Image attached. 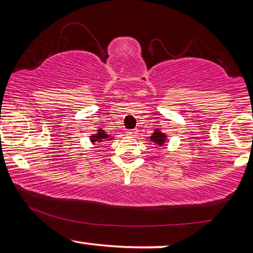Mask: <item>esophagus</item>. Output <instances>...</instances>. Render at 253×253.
Wrapping results in <instances>:
<instances>
[{
  "label": "esophagus",
  "mask_w": 253,
  "mask_h": 253,
  "mask_svg": "<svg viewBox=\"0 0 253 253\" xmlns=\"http://www.w3.org/2000/svg\"><path fill=\"white\" fill-rule=\"evenodd\" d=\"M136 134H138V130H136V129L127 130V135H128V136H136Z\"/></svg>",
  "instance_id": "obj_1"
}]
</instances>
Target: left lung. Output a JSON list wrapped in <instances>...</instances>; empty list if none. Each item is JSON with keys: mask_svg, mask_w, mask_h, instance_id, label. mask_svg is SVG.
<instances>
[{"mask_svg": "<svg viewBox=\"0 0 253 253\" xmlns=\"http://www.w3.org/2000/svg\"><path fill=\"white\" fill-rule=\"evenodd\" d=\"M168 140V135L164 132H162L159 128L153 129V133L150 136V141L156 146V149L158 146H164L165 143Z\"/></svg>", "mask_w": 253, "mask_h": 253, "instance_id": "left-lung-1", "label": "left lung"}]
</instances>
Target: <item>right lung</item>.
<instances>
[{"label": "right lung", "instance_id": "right-lung-1", "mask_svg": "<svg viewBox=\"0 0 253 253\" xmlns=\"http://www.w3.org/2000/svg\"><path fill=\"white\" fill-rule=\"evenodd\" d=\"M90 141L91 144H102L104 140H113L114 136H112L110 134H107L106 130H104L102 127H97L96 133L90 135Z\"/></svg>", "mask_w": 253, "mask_h": 253}]
</instances>
